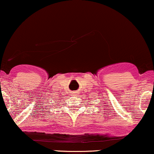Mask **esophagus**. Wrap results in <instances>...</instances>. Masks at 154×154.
<instances>
[{
    "mask_svg": "<svg viewBox=\"0 0 154 154\" xmlns=\"http://www.w3.org/2000/svg\"><path fill=\"white\" fill-rule=\"evenodd\" d=\"M77 94V92L76 91H73L71 92V96H75V95Z\"/></svg>",
    "mask_w": 154,
    "mask_h": 154,
    "instance_id": "obj_1",
    "label": "esophagus"
}]
</instances>
